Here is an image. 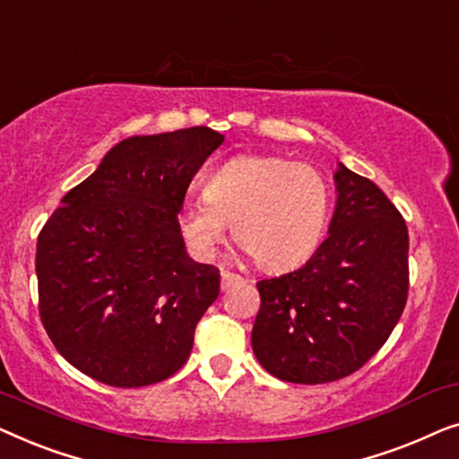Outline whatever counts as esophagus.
I'll list each match as a JSON object with an SVG mask.
<instances>
[{
	"label": "esophagus",
	"instance_id": "34e87169",
	"mask_svg": "<svg viewBox=\"0 0 459 459\" xmlns=\"http://www.w3.org/2000/svg\"><path fill=\"white\" fill-rule=\"evenodd\" d=\"M242 278L238 273H231V272H221V290H230V288H234L236 284H240Z\"/></svg>",
	"mask_w": 459,
	"mask_h": 459
}]
</instances>
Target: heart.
<instances>
[{
	"label": "heart",
	"instance_id": "heart-1",
	"mask_svg": "<svg viewBox=\"0 0 459 459\" xmlns=\"http://www.w3.org/2000/svg\"><path fill=\"white\" fill-rule=\"evenodd\" d=\"M330 186L309 165L281 156H238L204 181L203 198L186 200L178 225L200 256L234 236L265 272L309 259L330 215Z\"/></svg>",
	"mask_w": 459,
	"mask_h": 459
}]
</instances>
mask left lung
Segmentation results:
<instances>
[{
  "instance_id": "obj_1",
  "label": "left lung",
  "mask_w": 459,
  "mask_h": 459,
  "mask_svg": "<svg viewBox=\"0 0 459 459\" xmlns=\"http://www.w3.org/2000/svg\"><path fill=\"white\" fill-rule=\"evenodd\" d=\"M328 238L297 272L256 281L253 351L269 374L324 385L353 374L391 336L405 309L410 236L374 181L338 162Z\"/></svg>"
}]
</instances>
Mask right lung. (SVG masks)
Returning a JSON list of instances; mask_svg holds the SVG:
<instances>
[{"label":"right lung","mask_w":459,"mask_h":459,"mask_svg":"<svg viewBox=\"0 0 459 459\" xmlns=\"http://www.w3.org/2000/svg\"><path fill=\"white\" fill-rule=\"evenodd\" d=\"M223 143L209 127L117 143L37 238L39 316L65 359L104 385L148 386L187 361L219 269L186 253L187 186Z\"/></svg>","instance_id":"right-lung-1"}]
</instances>
